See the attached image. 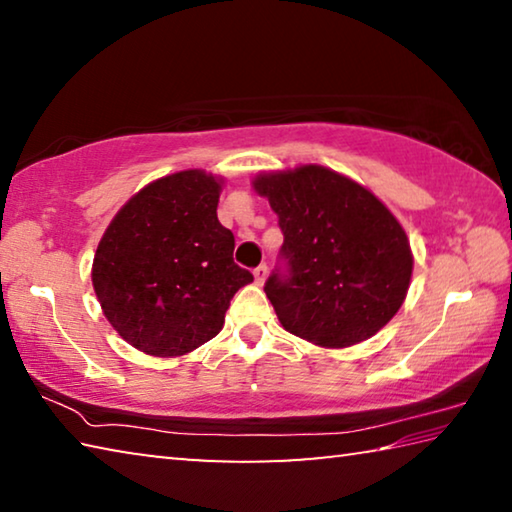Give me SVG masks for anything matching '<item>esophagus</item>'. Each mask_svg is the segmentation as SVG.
<instances>
[{
    "instance_id": "34e87169",
    "label": "esophagus",
    "mask_w": 512,
    "mask_h": 512,
    "mask_svg": "<svg viewBox=\"0 0 512 512\" xmlns=\"http://www.w3.org/2000/svg\"><path fill=\"white\" fill-rule=\"evenodd\" d=\"M253 275H255V282L257 284H264V280H266V275H268V266L266 264H259L255 271H253Z\"/></svg>"
}]
</instances>
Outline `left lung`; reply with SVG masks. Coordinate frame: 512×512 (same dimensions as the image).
<instances>
[{"label": "left lung", "instance_id": "left-lung-1", "mask_svg": "<svg viewBox=\"0 0 512 512\" xmlns=\"http://www.w3.org/2000/svg\"><path fill=\"white\" fill-rule=\"evenodd\" d=\"M253 189L280 221L289 273L266 280L287 332L320 348L375 336L406 298L409 237L395 214L357 180L320 164L262 171Z\"/></svg>", "mask_w": 512, "mask_h": 512}]
</instances>
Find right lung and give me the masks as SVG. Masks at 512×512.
<instances>
[{
	"instance_id": "obj_1",
	"label": "right lung",
	"mask_w": 512,
	"mask_h": 512,
	"mask_svg": "<svg viewBox=\"0 0 512 512\" xmlns=\"http://www.w3.org/2000/svg\"><path fill=\"white\" fill-rule=\"evenodd\" d=\"M223 178L185 169L121 205L92 262L103 316L151 357H183L214 339L235 293L253 282L232 259L235 235L216 205Z\"/></svg>"
}]
</instances>
